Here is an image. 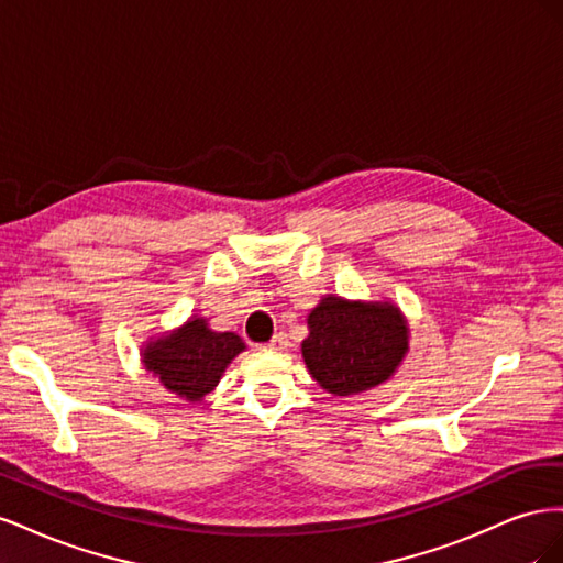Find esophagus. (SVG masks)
<instances>
[{
	"instance_id": "1",
	"label": "esophagus",
	"mask_w": 563,
	"mask_h": 563,
	"mask_svg": "<svg viewBox=\"0 0 563 563\" xmlns=\"http://www.w3.org/2000/svg\"><path fill=\"white\" fill-rule=\"evenodd\" d=\"M286 345H288V340H286V335H284V333H277V335H275V338H272V340H269V343H267V350H275V352H277V350H284Z\"/></svg>"
}]
</instances>
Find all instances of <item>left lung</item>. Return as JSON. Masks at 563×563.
<instances>
[{
  "mask_svg": "<svg viewBox=\"0 0 563 563\" xmlns=\"http://www.w3.org/2000/svg\"><path fill=\"white\" fill-rule=\"evenodd\" d=\"M302 356L312 378L347 397L385 383L408 350V329L395 305L323 298L308 317Z\"/></svg>",
  "mask_w": 563,
  "mask_h": 563,
  "instance_id": "1",
  "label": "left lung"
}]
</instances>
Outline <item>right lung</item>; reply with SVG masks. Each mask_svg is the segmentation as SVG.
Returning a JSON list of instances; mask_svg holds the SVG:
<instances>
[{"label": "right lung", "mask_w": 563, "mask_h": 563, "mask_svg": "<svg viewBox=\"0 0 563 563\" xmlns=\"http://www.w3.org/2000/svg\"><path fill=\"white\" fill-rule=\"evenodd\" d=\"M242 350L244 343L236 333H216L207 319H190L176 333L152 343L143 362L166 389L187 401H201Z\"/></svg>", "instance_id": "1"}]
</instances>
